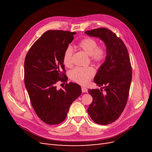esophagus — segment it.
<instances>
[{
  "label": "esophagus",
  "mask_w": 152,
  "mask_h": 152,
  "mask_svg": "<svg viewBox=\"0 0 152 152\" xmlns=\"http://www.w3.org/2000/svg\"><path fill=\"white\" fill-rule=\"evenodd\" d=\"M81 89H82V93H87V89L86 88V87H82Z\"/></svg>",
  "instance_id": "34e87169"
}]
</instances>
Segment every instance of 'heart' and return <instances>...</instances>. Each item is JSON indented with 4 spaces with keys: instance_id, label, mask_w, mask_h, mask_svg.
I'll use <instances>...</instances> for the list:
<instances>
[{
    "instance_id": "obj_1",
    "label": "heart",
    "mask_w": 152,
    "mask_h": 152,
    "mask_svg": "<svg viewBox=\"0 0 152 152\" xmlns=\"http://www.w3.org/2000/svg\"><path fill=\"white\" fill-rule=\"evenodd\" d=\"M80 49L90 56L92 61L96 63L103 61L107 56V50L103 46H98L97 41L90 37H86L78 44ZM73 50L68 47L64 52L63 61L66 66H72ZM94 70L92 67H77L70 72V78L81 85H86L94 75Z\"/></svg>"
}]
</instances>
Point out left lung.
<instances>
[{
	"label": "left lung",
	"instance_id": "8db88e82",
	"mask_svg": "<svg viewBox=\"0 0 152 152\" xmlns=\"http://www.w3.org/2000/svg\"><path fill=\"white\" fill-rule=\"evenodd\" d=\"M85 34L99 38L106 45L105 60L94 78L96 85L104 87L88 90L93 101L87 112L94 122L107 125L120 117L127 102L132 80L129 55L123 41L111 30L99 28Z\"/></svg>",
	"mask_w": 152,
	"mask_h": 152
}]
</instances>
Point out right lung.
<instances>
[{"mask_svg": "<svg viewBox=\"0 0 152 152\" xmlns=\"http://www.w3.org/2000/svg\"><path fill=\"white\" fill-rule=\"evenodd\" d=\"M75 34L47 31L32 45L25 58V84L31 105L38 117L49 125L65 121L71 104L82 93L76 83L66 84L64 89L58 90L56 86L58 80L67 78L63 54Z\"/></svg>", "mask_w": 152, "mask_h": 152, "instance_id": "obj_1", "label": "right lung"}]
</instances>
